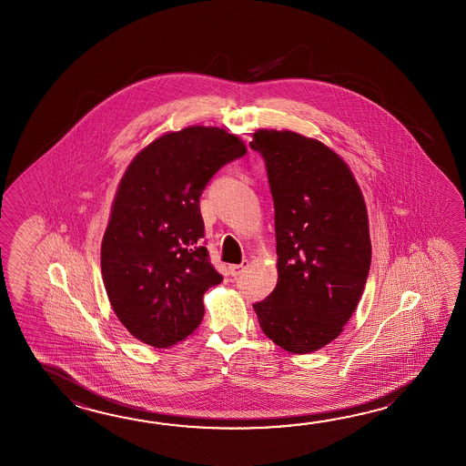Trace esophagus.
I'll return each mask as SVG.
<instances>
[{
    "label": "esophagus",
    "mask_w": 466,
    "mask_h": 466,
    "mask_svg": "<svg viewBox=\"0 0 466 466\" xmlns=\"http://www.w3.org/2000/svg\"><path fill=\"white\" fill-rule=\"evenodd\" d=\"M248 266H250V264H248V260H242V264H236V266L228 267V272H230V276L238 277L240 276V274H242Z\"/></svg>",
    "instance_id": "1"
}]
</instances>
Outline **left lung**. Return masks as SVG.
Wrapping results in <instances>:
<instances>
[{"mask_svg":"<svg viewBox=\"0 0 466 466\" xmlns=\"http://www.w3.org/2000/svg\"><path fill=\"white\" fill-rule=\"evenodd\" d=\"M276 209L277 280L254 304L262 332L304 355L335 340L349 322L371 260L367 206L349 166L325 144L292 131L258 129Z\"/></svg>","mask_w":466,"mask_h":466,"instance_id":"1","label":"left lung"}]
</instances>
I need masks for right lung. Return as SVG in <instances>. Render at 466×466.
<instances>
[{"label": "right lung", "instance_id": "obj_1", "mask_svg": "<svg viewBox=\"0 0 466 466\" xmlns=\"http://www.w3.org/2000/svg\"><path fill=\"white\" fill-rule=\"evenodd\" d=\"M246 152L234 134L189 126L157 137L127 166L101 244V272L115 314L137 340L169 349L202 322V297L222 276L202 242L200 196Z\"/></svg>", "mask_w": 466, "mask_h": 466}]
</instances>
